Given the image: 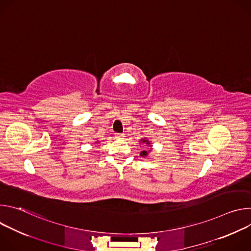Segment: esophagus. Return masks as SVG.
Wrapping results in <instances>:
<instances>
[{
    "mask_svg": "<svg viewBox=\"0 0 251 251\" xmlns=\"http://www.w3.org/2000/svg\"><path fill=\"white\" fill-rule=\"evenodd\" d=\"M115 137H116L117 139H124V137H125V136H124L123 134H118V133H117V134L115 135Z\"/></svg>",
    "mask_w": 251,
    "mask_h": 251,
    "instance_id": "1",
    "label": "esophagus"
}]
</instances>
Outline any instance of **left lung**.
Masks as SVG:
<instances>
[{"label":"left lung","instance_id":"left-lung-1","mask_svg":"<svg viewBox=\"0 0 251 251\" xmlns=\"http://www.w3.org/2000/svg\"><path fill=\"white\" fill-rule=\"evenodd\" d=\"M140 144H145V145H147L148 147H150V149H146V150H143V151H141L140 152V156L142 157V158H147V157H149V153L152 151V142L148 139V138H142V139H140Z\"/></svg>","mask_w":251,"mask_h":251}]
</instances>
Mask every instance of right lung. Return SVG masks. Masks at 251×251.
<instances>
[{
  "mask_svg": "<svg viewBox=\"0 0 251 251\" xmlns=\"http://www.w3.org/2000/svg\"><path fill=\"white\" fill-rule=\"evenodd\" d=\"M99 142H100V141H98V140H96V141H95V142H94V143H95V144H98V143H99Z\"/></svg>",
  "mask_w": 251,
  "mask_h": 251,
  "instance_id": "1",
  "label": "right lung"
}]
</instances>
